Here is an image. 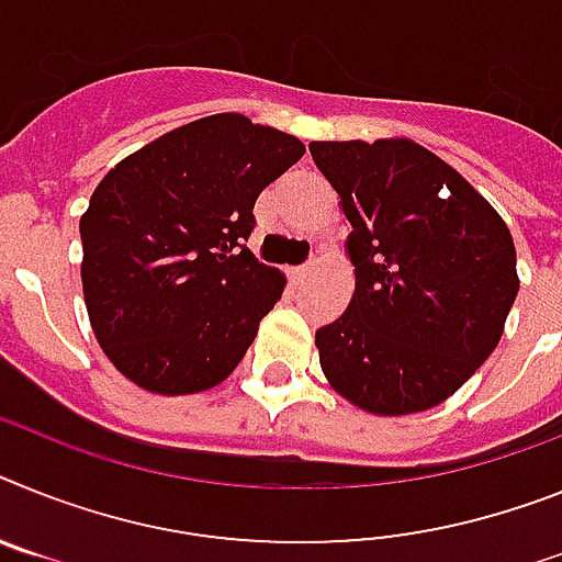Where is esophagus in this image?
I'll use <instances>...</instances> for the list:
<instances>
[{
  "mask_svg": "<svg viewBox=\"0 0 562 562\" xmlns=\"http://www.w3.org/2000/svg\"><path fill=\"white\" fill-rule=\"evenodd\" d=\"M314 268H317V257H311L305 266H296L291 273H294L296 280H305V277H311V273H314Z\"/></svg>",
  "mask_w": 562,
  "mask_h": 562,
  "instance_id": "obj_1",
  "label": "esophagus"
}]
</instances>
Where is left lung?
<instances>
[{
    "mask_svg": "<svg viewBox=\"0 0 562 562\" xmlns=\"http://www.w3.org/2000/svg\"><path fill=\"white\" fill-rule=\"evenodd\" d=\"M351 223L353 296L317 331L337 394L380 417L428 412L488 360L520 291L503 216L412 139L311 143Z\"/></svg>",
    "mask_w": 562,
    "mask_h": 562,
    "instance_id": "8db88e82",
    "label": "left lung"
}]
</instances>
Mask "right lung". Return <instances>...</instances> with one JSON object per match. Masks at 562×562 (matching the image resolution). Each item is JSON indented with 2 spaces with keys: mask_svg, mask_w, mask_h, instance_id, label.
<instances>
[{
  "mask_svg": "<svg viewBox=\"0 0 562 562\" xmlns=\"http://www.w3.org/2000/svg\"><path fill=\"white\" fill-rule=\"evenodd\" d=\"M305 154L291 134L214 113L113 165L79 220L99 346L139 389L179 397L237 369L285 277L245 243L254 202Z\"/></svg>",
  "mask_w": 562,
  "mask_h": 562,
  "instance_id": "right-lung-1",
  "label": "right lung"
}]
</instances>
